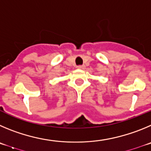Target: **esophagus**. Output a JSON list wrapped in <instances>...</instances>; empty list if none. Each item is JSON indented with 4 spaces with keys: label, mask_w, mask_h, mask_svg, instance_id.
I'll use <instances>...</instances> for the list:
<instances>
[{
    "label": "esophagus",
    "mask_w": 151,
    "mask_h": 151,
    "mask_svg": "<svg viewBox=\"0 0 151 151\" xmlns=\"http://www.w3.org/2000/svg\"><path fill=\"white\" fill-rule=\"evenodd\" d=\"M77 68L78 69H84V68H85V66H84V65H78Z\"/></svg>",
    "instance_id": "34e87169"
}]
</instances>
